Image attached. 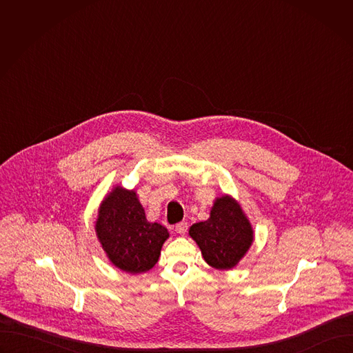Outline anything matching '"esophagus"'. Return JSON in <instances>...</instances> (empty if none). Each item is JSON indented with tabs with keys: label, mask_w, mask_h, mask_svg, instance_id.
Here are the masks:
<instances>
[{
	"label": "esophagus",
	"mask_w": 353,
	"mask_h": 353,
	"mask_svg": "<svg viewBox=\"0 0 353 353\" xmlns=\"http://www.w3.org/2000/svg\"><path fill=\"white\" fill-rule=\"evenodd\" d=\"M187 229H188V223H187L185 221H181V222H179V223L176 225V228H174V230H176L179 234H185Z\"/></svg>",
	"instance_id": "esophagus-1"
}]
</instances>
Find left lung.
<instances>
[{
    "label": "left lung",
    "mask_w": 353,
    "mask_h": 353,
    "mask_svg": "<svg viewBox=\"0 0 353 353\" xmlns=\"http://www.w3.org/2000/svg\"><path fill=\"white\" fill-rule=\"evenodd\" d=\"M190 236L214 268L230 270L253 243V230L240 205L228 195L218 198L210 219L194 223Z\"/></svg>",
    "instance_id": "left-lung-1"
}]
</instances>
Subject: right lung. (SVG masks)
Masks as SVG:
<instances>
[{
  "mask_svg": "<svg viewBox=\"0 0 353 353\" xmlns=\"http://www.w3.org/2000/svg\"><path fill=\"white\" fill-rule=\"evenodd\" d=\"M96 233L110 261L130 274L152 268L169 232L150 223L134 191L117 187L100 205Z\"/></svg>",
  "mask_w": 353,
  "mask_h": 353,
  "instance_id": "right-lung-1",
  "label": "right lung"
}]
</instances>
